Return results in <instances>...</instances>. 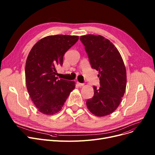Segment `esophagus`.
I'll return each instance as SVG.
<instances>
[{
  "label": "esophagus",
  "instance_id": "1",
  "mask_svg": "<svg viewBox=\"0 0 155 155\" xmlns=\"http://www.w3.org/2000/svg\"><path fill=\"white\" fill-rule=\"evenodd\" d=\"M77 85H78V86H79V87H82V86H84V84H81V83H80V82H77Z\"/></svg>",
  "mask_w": 155,
  "mask_h": 155
}]
</instances>
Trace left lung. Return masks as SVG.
<instances>
[{
    "label": "left lung",
    "instance_id": "8db88e82",
    "mask_svg": "<svg viewBox=\"0 0 155 155\" xmlns=\"http://www.w3.org/2000/svg\"><path fill=\"white\" fill-rule=\"evenodd\" d=\"M92 68L99 71L100 87L94 86V95L87 101L94 115L103 117L114 112L124 95L126 70L122 56L110 41L101 35L81 36Z\"/></svg>",
    "mask_w": 155,
    "mask_h": 155
}]
</instances>
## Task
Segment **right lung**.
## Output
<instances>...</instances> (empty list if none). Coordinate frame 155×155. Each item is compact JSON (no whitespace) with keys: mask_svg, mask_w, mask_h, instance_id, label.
Segmentation results:
<instances>
[{"mask_svg":"<svg viewBox=\"0 0 155 155\" xmlns=\"http://www.w3.org/2000/svg\"><path fill=\"white\" fill-rule=\"evenodd\" d=\"M78 39V36H48L39 40L28 56L27 90L38 110L44 114L58 112L75 87L74 81L58 80L56 68L63 64L64 53Z\"/></svg>","mask_w":155,"mask_h":155,"instance_id":"obj_1","label":"right lung"}]
</instances>
